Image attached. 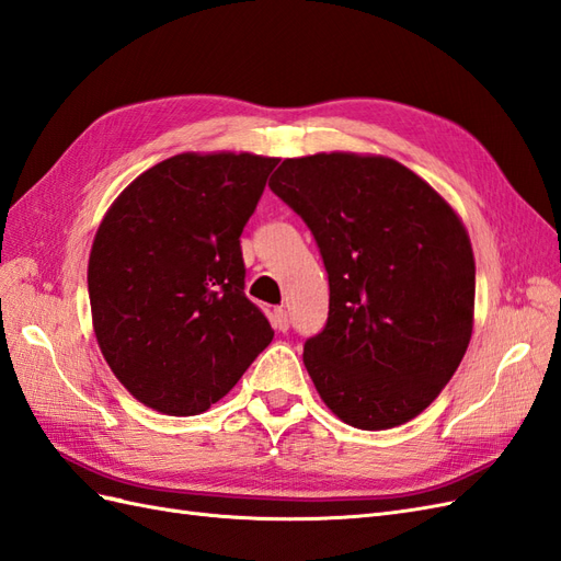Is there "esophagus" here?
<instances>
[{
    "mask_svg": "<svg viewBox=\"0 0 561 561\" xmlns=\"http://www.w3.org/2000/svg\"><path fill=\"white\" fill-rule=\"evenodd\" d=\"M272 327L279 329V332H286V329H289V312L284 308L272 310Z\"/></svg>",
    "mask_w": 561,
    "mask_h": 561,
    "instance_id": "obj_1",
    "label": "esophagus"
}]
</instances>
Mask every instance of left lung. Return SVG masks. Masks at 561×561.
I'll use <instances>...</instances> for the list:
<instances>
[{
    "mask_svg": "<svg viewBox=\"0 0 561 561\" xmlns=\"http://www.w3.org/2000/svg\"><path fill=\"white\" fill-rule=\"evenodd\" d=\"M270 190L318 241L329 318L304 363L324 405L355 428L417 417L467 353L477 265L459 215L386 156L286 158Z\"/></svg>",
    "mask_w": 561,
    "mask_h": 561,
    "instance_id": "obj_1",
    "label": "left lung"
}]
</instances>
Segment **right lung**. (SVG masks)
<instances>
[{
    "instance_id": "obj_1",
    "label": "right lung",
    "mask_w": 561,
    "mask_h": 561,
    "mask_svg": "<svg viewBox=\"0 0 561 561\" xmlns=\"http://www.w3.org/2000/svg\"><path fill=\"white\" fill-rule=\"evenodd\" d=\"M279 158L178 153L125 186L96 229V343L147 408L190 417L232 391L275 332L243 294L239 237Z\"/></svg>"
}]
</instances>
